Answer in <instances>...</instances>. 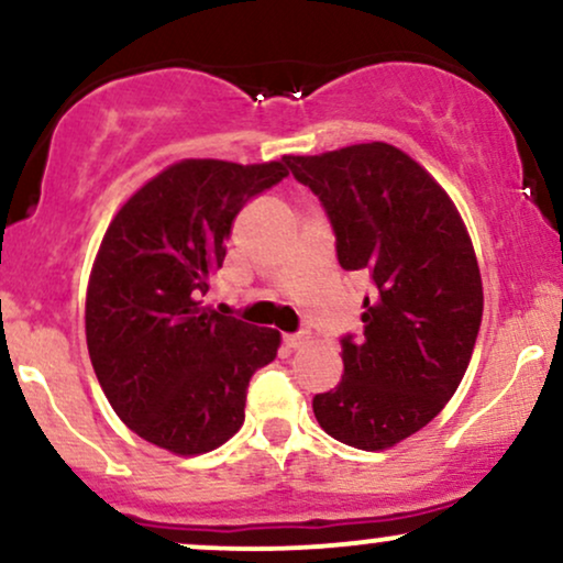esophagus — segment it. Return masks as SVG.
Returning a JSON list of instances; mask_svg holds the SVG:
<instances>
[{"label": "esophagus", "instance_id": "obj_1", "mask_svg": "<svg viewBox=\"0 0 563 563\" xmlns=\"http://www.w3.org/2000/svg\"><path fill=\"white\" fill-rule=\"evenodd\" d=\"M307 335H296V333H286L283 335V344H286L288 349H301L303 344H307Z\"/></svg>", "mask_w": 563, "mask_h": 563}]
</instances>
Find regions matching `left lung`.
Listing matches in <instances>:
<instances>
[{
    "mask_svg": "<svg viewBox=\"0 0 563 563\" xmlns=\"http://www.w3.org/2000/svg\"><path fill=\"white\" fill-rule=\"evenodd\" d=\"M288 166L325 206L346 273L367 275L365 331L341 341L344 378L314 394L318 423L357 450H389L439 416L482 325V275L444 187L389 142H360Z\"/></svg>",
    "mask_w": 563,
    "mask_h": 563,
    "instance_id": "obj_1",
    "label": "left lung"
}]
</instances>
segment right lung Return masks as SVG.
Masks as SVG:
<instances>
[{"label":"right lung","mask_w":563,"mask_h":563,"mask_svg":"<svg viewBox=\"0 0 563 563\" xmlns=\"http://www.w3.org/2000/svg\"><path fill=\"white\" fill-rule=\"evenodd\" d=\"M267 164L185 158L115 211L87 286V349L115 416L174 455L217 450L243 426L245 389L280 333L203 307L245 200L280 183Z\"/></svg>","instance_id":"1"}]
</instances>
